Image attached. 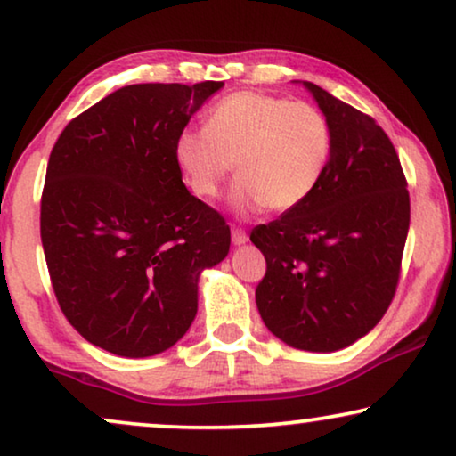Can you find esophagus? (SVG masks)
Segmentation results:
<instances>
[{
    "label": "esophagus",
    "mask_w": 456,
    "mask_h": 456,
    "mask_svg": "<svg viewBox=\"0 0 456 456\" xmlns=\"http://www.w3.org/2000/svg\"><path fill=\"white\" fill-rule=\"evenodd\" d=\"M248 240L247 232L242 228H232V242L234 245H245V242Z\"/></svg>",
    "instance_id": "1"
}]
</instances>
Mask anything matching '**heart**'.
Masks as SVG:
<instances>
[{
	"label": "heart",
	"mask_w": 456,
	"mask_h": 456,
	"mask_svg": "<svg viewBox=\"0 0 456 456\" xmlns=\"http://www.w3.org/2000/svg\"><path fill=\"white\" fill-rule=\"evenodd\" d=\"M330 155L332 126L320 108L255 91L224 97L208 126L184 128L176 139L178 166L199 197H217L234 166L239 211L301 205L320 184Z\"/></svg>",
	"instance_id": "1"
}]
</instances>
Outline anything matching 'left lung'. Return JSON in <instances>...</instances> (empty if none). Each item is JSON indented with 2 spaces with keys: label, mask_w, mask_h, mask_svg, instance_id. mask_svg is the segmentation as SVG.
I'll return each instance as SVG.
<instances>
[{
  "label": "left lung",
  "mask_w": 456,
  "mask_h": 456,
  "mask_svg": "<svg viewBox=\"0 0 456 456\" xmlns=\"http://www.w3.org/2000/svg\"><path fill=\"white\" fill-rule=\"evenodd\" d=\"M303 85L332 126V155L301 205L253 228L267 264L255 301L286 345L332 353L365 336L390 307L411 203L382 126L322 86Z\"/></svg>",
  "instance_id": "left-lung-1"
}]
</instances>
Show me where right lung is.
<instances>
[{
  "label": "right lung",
  "mask_w": 456,
  "mask_h": 456,
  "mask_svg": "<svg viewBox=\"0 0 456 456\" xmlns=\"http://www.w3.org/2000/svg\"><path fill=\"white\" fill-rule=\"evenodd\" d=\"M224 83L122 86L68 122L49 155L41 242L61 314L118 357H151L197 315L199 273L230 226L183 183L176 139Z\"/></svg>",
  "instance_id": "right-lung-1"
}]
</instances>
